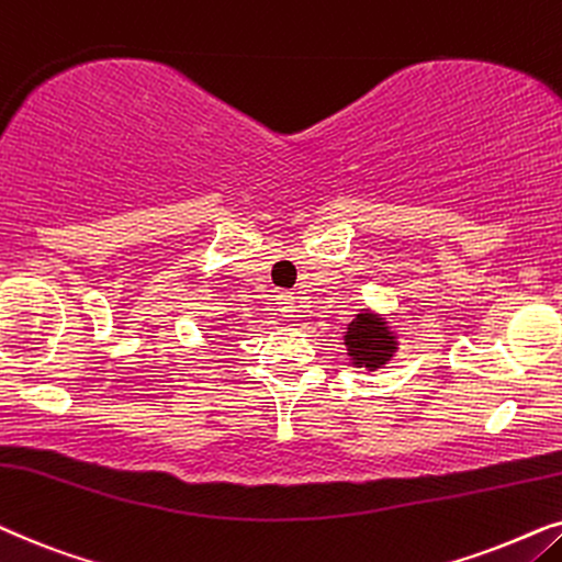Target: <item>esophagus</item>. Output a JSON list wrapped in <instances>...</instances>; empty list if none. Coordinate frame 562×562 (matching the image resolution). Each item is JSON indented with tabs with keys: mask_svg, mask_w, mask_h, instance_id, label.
<instances>
[{
	"mask_svg": "<svg viewBox=\"0 0 562 562\" xmlns=\"http://www.w3.org/2000/svg\"><path fill=\"white\" fill-rule=\"evenodd\" d=\"M274 301H277V311H280L282 316H285V318L293 316L295 308H297V305H295V295H293V293H277V295H274Z\"/></svg>",
	"mask_w": 562,
	"mask_h": 562,
	"instance_id": "34e87169",
	"label": "esophagus"
}]
</instances>
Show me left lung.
<instances>
[{
	"instance_id": "left-lung-1",
	"label": "left lung",
	"mask_w": 562,
	"mask_h": 562,
	"mask_svg": "<svg viewBox=\"0 0 562 562\" xmlns=\"http://www.w3.org/2000/svg\"><path fill=\"white\" fill-rule=\"evenodd\" d=\"M347 344V355L357 368L378 370L383 368L387 359L395 351V336L387 331L385 321L372 316V313H357V318L351 321L344 336Z\"/></svg>"
}]
</instances>
